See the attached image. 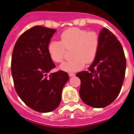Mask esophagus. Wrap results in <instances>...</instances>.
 <instances>
[{"label":"esophagus","instance_id":"34e87169","mask_svg":"<svg viewBox=\"0 0 134 134\" xmlns=\"http://www.w3.org/2000/svg\"><path fill=\"white\" fill-rule=\"evenodd\" d=\"M75 76V74L74 73H69V77H73Z\"/></svg>","mask_w":134,"mask_h":134}]
</instances>
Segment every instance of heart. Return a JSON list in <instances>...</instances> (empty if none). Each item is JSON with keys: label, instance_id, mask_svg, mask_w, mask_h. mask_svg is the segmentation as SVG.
I'll use <instances>...</instances> for the list:
<instances>
[{"label": "heart", "instance_id": "heart-1", "mask_svg": "<svg viewBox=\"0 0 134 134\" xmlns=\"http://www.w3.org/2000/svg\"><path fill=\"white\" fill-rule=\"evenodd\" d=\"M60 42L51 41L47 46L48 55L55 63H61L64 59L65 48L73 47L72 60L63 63L61 70L75 72L83 68L86 63L91 64L97 55L99 38L94 31H88L79 28H70L64 30L60 35Z\"/></svg>", "mask_w": 134, "mask_h": 134}]
</instances>
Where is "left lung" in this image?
I'll return each instance as SVG.
<instances>
[{"label": "left lung", "instance_id": "1", "mask_svg": "<svg viewBox=\"0 0 134 134\" xmlns=\"http://www.w3.org/2000/svg\"><path fill=\"white\" fill-rule=\"evenodd\" d=\"M99 46L88 71L76 75L81 80L80 97L93 108H104L119 95L125 79L126 58L120 42L106 28L99 35Z\"/></svg>", "mask_w": 134, "mask_h": 134}]
</instances>
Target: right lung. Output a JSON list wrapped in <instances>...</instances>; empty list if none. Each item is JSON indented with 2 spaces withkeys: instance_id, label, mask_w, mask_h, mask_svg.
<instances>
[{
  "instance_id": "1",
  "label": "right lung",
  "mask_w": 134,
  "mask_h": 134,
  "mask_svg": "<svg viewBox=\"0 0 134 134\" xmlns=\"http://www.w3.org/2000/svg\"><path fill=\"white\" fill-rule=\"evenodd\" d=\"M56 30L37 26L24 32L16 41L12 55L14 88L21 99L34 110L48 113L60 104L67 72H48L55 67L47 46Z\"/></svg>"
}]
</instances>
